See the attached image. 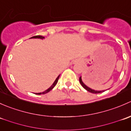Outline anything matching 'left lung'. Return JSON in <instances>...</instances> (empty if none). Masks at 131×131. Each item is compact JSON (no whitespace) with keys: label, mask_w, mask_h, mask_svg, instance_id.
<instances>
[{"label":"left lung","mask_w":131,"mask_h":131,"mask_svg":"<svg viewBox=\"0 0 131 131\" xmlns=\"http://www.w3.org/2000/svg\"><path fill=\"white\" fill-rule=\"evenodd\" d=\"M79 82H80V84L82 85V86L83 88H84V89H85V90H87V91H89V92H92V93H94V94L101 93V92H104V91H95V90H93V89H91V88H88L87 85H85V84L83 83L81 77H80V78H79Z\"/></svg>","instance_id":"obj_1"}]
</instances>
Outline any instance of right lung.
<instances>
[{
  "label": "right lung",
  "instance_id": "obj_1",
  "mask_svg": "<svg viewBox=\"0 0 131 131\" xmlns=\"http://www.w3.org/2000/svg\"><path fill=\"white\" fill-rule=\"evenodd\" d=\"M30 39H44V37L41 36V35H36V36L32 37H31V38H30ZM59 75L58 77L57 78H56V80H55V81L54 82V83H53V84H52V85H51V86L50 87V88H49V89H47V90L43 91V92H40V93H36V94H44L47 93V92H49L50 91L52 90V89H53L54 88L55 85H56V84H57V83H58V80H59Z\"/></svg>",
  "mask_w": 131,
  "mask_h": 131
}]
</instances>
